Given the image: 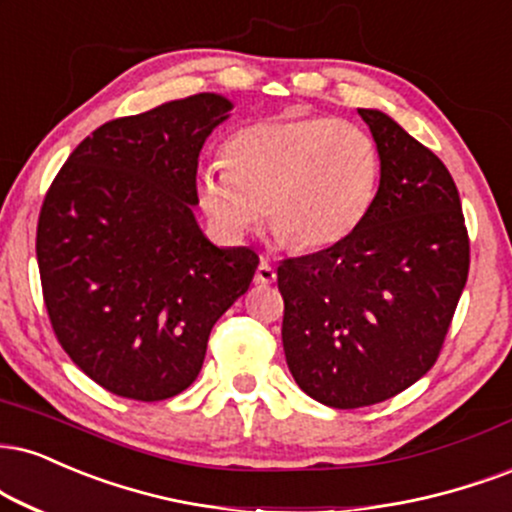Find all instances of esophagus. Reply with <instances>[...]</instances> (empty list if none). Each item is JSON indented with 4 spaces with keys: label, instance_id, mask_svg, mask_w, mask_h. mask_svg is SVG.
I'll use <instances>...</instances> for the list:
<instances>
[{
    "label": "esophagus",
    "instance_id": "obj_1",
    "mask_svg": "<svg viewBox=\"0 0 512 512\" xmlns=\"http://www.w3.org/2000/svg\"><path fill=\"white\" fill-rule=\"evenodd\" d=\"M274 281H276V272H274L272 262H269L267 257H262L260 267H257V272H255V283L257 286H269V283H274Z\"/></svg>",
    "mask_w": 512,
    "mask_h": 512
}]
</instances>
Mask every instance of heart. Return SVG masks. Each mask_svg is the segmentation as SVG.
I'll return each instance as SVG.
<instances>
[{"mask_svg":"<svg viewBox=\"0 0 512 512\" xmlns=\"http://www.w3.org/2000/svg\"><path fill=\"white\" fill-rule=\"evenodd\" d=\"M381 150L372 133L322 114H283L238 128L224 164L197 174V200L221 236L238 240L267 214L283 245L334 248L372 212Z\"/></svg>","mask_w":512,"mask_h":512,"instance_id":"obj_1","label":"heart"}]
</instances>
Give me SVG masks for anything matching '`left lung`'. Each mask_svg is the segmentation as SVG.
Here are the masks:
<instances>
[{"instance_id":"left-lung-1","label":"left lung","mask_w":512,"mask_h":512,"mask_svg":"<svg viewBox=\"0 0 512 512\" xmlns=\"http://www.w3.org/2000/svg\"><path fill=\"white\" fill-rule=\"evenodd\" d=\"M381 150L372 212L353 236L279 264L283 353L295 384L338 410L389 400L434 367L470 272L451 174L379 109H357Z\"/></svg>"}]
</instances>
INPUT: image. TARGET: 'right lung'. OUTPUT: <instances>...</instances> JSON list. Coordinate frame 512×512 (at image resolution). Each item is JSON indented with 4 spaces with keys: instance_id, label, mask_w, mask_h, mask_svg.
<instances>
[{
    "instance_id": "right-lung-1",
    "label": "right lung",
    "mask_w": 512,
    "mask_h": 512,
    "mask_svg": "<svg viewBox=\"0 0 512 512\" xmlns=\"http://www.w3.org/2000/svg\"><path fill=\"white\" fill-rule=\"evenodd\" d=\"M231 100L200 92L123 116L80 143L49 186L38 267L61 348L102 389L166 400L193 384L209 331L260 257L197 226V157Z\"/></svg>"
}]
</instances>
